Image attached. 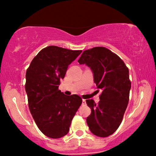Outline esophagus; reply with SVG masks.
<instances>
[{
    "mask_svg": "<svg viewBox=\"0 0 156 156\" xmlns=\"http://www.w3.org/2000/svg\"><path fill=\"white\" fill-rule=\"evenodd\" d=\"M82 105H86V100L82 99Z\"/></svg>",
    "mask_w": 156,
    "mask_h": 156,
    "instance_id": "34e87169",
    "label": "esophagus"
}]
</instances>
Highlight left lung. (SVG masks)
Segmentation results:
<instances>
[{
  "label": "left lung",
  "mask_w": 156,
  "mask_h": 156,
  "mask_svg": "<svg viewBox=\"0 0 156 156\" xmlns=\"http://www.w3.org/2000/svg\"><path fill=\"white\" fill-rule=\"evenodd\" d=\"M78 62L91 68L94 81L102 91L98 104L86 100L91 109L87 125L95 136L107 137L119 127L127 108L131 86L129 69L118 55L104 47L84 50Z\"/></svg>",
  "instance_id": "1"
}]
</instances>
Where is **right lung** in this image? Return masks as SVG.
Returning <instances> with one entry per match:
<instances>
[{
	"mask_svg": "<svg viewBox=\"0 0 156 156\" xmlns=\"http://www.w3.org/2000/svg\"><path fill=\"white\" fill-rule=\"evenodd\" d=\"M82 52L48 46L34 57L26 71L25 91L30 111L38 129L49 138L67 135L82 103L80 96H66L58 89L68 66Z\"/></svg>",
	"mask_w": 156,
	"mask_h": 156,
	"instance_id": "add662e5",
	"label": "right lung"
}]
</instances>
